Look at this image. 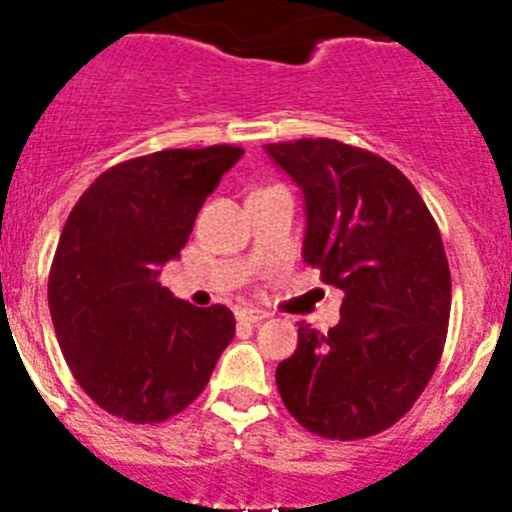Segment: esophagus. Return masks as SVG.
<instances>
[{"mask_svg":"<svg viewBox=\"0 0 512 512\" xmlns=\"http://www.w3.org/2000/svg\"><path fill=\"white\" fill-rule=\"evenodd\" d=\"M267 318V313L257 308H240L237 310V321L240 323H262Z\"/></svg>","mask_w":512,"mask_h":512,"instance_id":"34e87169","label":"esophagus"}]
</instances>
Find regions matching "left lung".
Here are the masks:
<instances>
[{
	"label": "left lung",
	"mask_w": 512,
	"mask_h": 512,
	"mask_svg": "<svg viewBox=\"0 0 512 512\" xmlns=\"http://www.w3.org/2000/svg\"><path fill=\"white\" fill-rule=\"evenodd\" d=\"M303 189V260L343 290L328 333L298 323L275 371L308 432L364 439L399 422L432 379L450 323L452 280L437 222L412 181L333 138L262 146Z\"/></svg>",
	"instance_id": "left-lung-1"
}]
</instances>
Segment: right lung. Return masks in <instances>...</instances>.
<instances>
[{
    "label": "right lung",
    "mask_w": 512,
    "mask_h": 512,
    "mask_svg": "<svg viewBox=\"0 0 512 512\" xmlns=\"http://www.w3.org/2000/svg\"><path fill=\"white\" fill-rule=\"evenodd\" d=\"M169 148L103 171L70 212L50 267L57 343L85 394L113 417L154 424L197 399L234 336L224 305L197 308L159 275L240 156Z\"/></svg>",
    "instance_id": "add662e5"
}]
</instances>
